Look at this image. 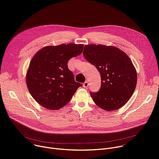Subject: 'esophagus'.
<instances>
[{
	"label": "esophagus",
	"instance_id": "obj_1",
	"mask_svg": "<svg viewBox=\"0 0 159 159\" xmlns=\"http://www.w3.org/2000/svg\"><path fill=\"white\" fill-rule=\"evenodd\" d=\"M88 86H89V83H88V82H87V81L85 82L84 83V84H83V87H84L85 89H87V88L88 87Z\"/></svg>",
	"mask_w": 159,
	"mask_h": 159
}]
</instances>
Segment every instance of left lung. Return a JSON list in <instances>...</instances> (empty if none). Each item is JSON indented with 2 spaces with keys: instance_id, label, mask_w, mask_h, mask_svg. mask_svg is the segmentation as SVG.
<instances>
[{
  "instance_id": "left-lung-1",
  "label": "left lung",
  "mask_w": 159,
  "mask_h": 159,
  "mask_svg": "<svg viewBox=\"0 0 159 159\" xmlns=\"http://www.w3.org/2000/svg\"><path fill=\"white\" fill-rule=\"evenodd\" d=\"M85 58L99 72L101 87L90 96L100 108L115 111L132 96L137 83V73L129 57L122 50L104 44L85 45Z\"/></svg>"
}]
</instances>
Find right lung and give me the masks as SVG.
I'll list each match as a JSON object with an SVG mask.
<instances>
[{"instance_id":"add662e5","label":"right lung","mask_w":159,"mask_h":159,"mask_svg":"<svg viewBox=\"0 0 159 159\" xmlns=\"http://www.w3.org/2000/svg\"><path fill=\"white\" fill-rule=\"evenodd\" d=\"M82 44L44 47L33 56L26 75L28 90L43 107L57 110L68 104L81 84L69 69V60L80 55Z\"/></svg>"}]
</instances>
